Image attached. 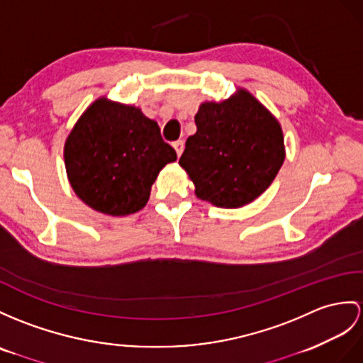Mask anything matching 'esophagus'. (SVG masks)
Masks as SVG:
<instances>
[{
  "instance_id": "34e87169",
  "label": "esophagus",
  "mask_w": 363,
  "mask_h": 363,
  "mask_svg": "<svg viewBox=\"0 0 363 363\" xmlns=\"http://www.w3.org/2000/svg\"><path fill=\"white\" fill-rule=\"evenodd\" d=\"M174 149H175V152H177V155H182V152H183V147H184V143H183V140H177V141H174Z\"/></svg>"
}]
</instances>
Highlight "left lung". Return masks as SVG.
I'll use <instances>...</instances> for the list:
<instances>
[{
  "label": "left lung",
  "instance_id": "left-lung-1",
  "mask_svg": "<svg viewBox=\"0 0 363 363\" xmlns=\"http://www.w3.org/2000/svg\"><path fill=\"white\" fill-rule=\"evenodd\" d=\"M180 166L196 196L218 208L248 205L269 188L285 160L284 132L264 106L245 89L196 115Z\"/></svg>",
  "mask_w": 363,
  "mask_h": 363
}]
</instances>
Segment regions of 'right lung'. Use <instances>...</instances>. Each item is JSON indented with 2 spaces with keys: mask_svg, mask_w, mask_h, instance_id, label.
<instances>
[{
  "mask_svg": "<svg viewBox=\"0 0 363 363\" xmlns=\"http://www.w3.org/2000/svg\"><path fill=\"white\" fill-rule=\"evenodd\" d=\"M175 160L154 120L104 96L84 111L65 145L70 186L87 206L113 217L145 208L158 172Z\"/></svg>",
  "mask_w": 363,
  "mask_h": 363,
  "instance_id": "1",
  "label": "right lung"
}]
</instances>
